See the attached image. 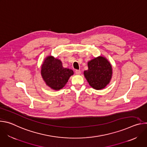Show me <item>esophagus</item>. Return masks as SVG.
I'll list each match as a JSON object with an SVG mask.
<instances>
[{"label": "esophagus", "mask_w": 147, "mask_h": 147, "mask_svg": "<svg viewBox=\"0 0 147 147\" xmlns=\"http://www.w3.org/2000/svg\"><path fill=\"white\" fill-rule=\"evenodd\" d=\"M75 73H76V74L79 75V74H81V71H80V70H76L75 71Z\"/></svg>", "instance_id": "esophagus-1"}]
</instances>
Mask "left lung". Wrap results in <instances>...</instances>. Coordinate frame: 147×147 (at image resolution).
I'll return each mask as SVG.
<instances>
[{
    "instance_id": "left-lung-1",
    "label": "left lung",
    "mask_w": 147,
    "mask_h": 147,
    "mask_svg": "<svg viewBox=\"0 0 147 147\" xmlns=\"http://www.w3.org/2000/svg\"><path fill=\"white\" fill-rule=\"evenodd\" d=\"M88 67L84 75L91 87L100 90L109 84L113 72L111 63L106 57L100 56L88 61Z\"/></svg>"
}]
</instances>
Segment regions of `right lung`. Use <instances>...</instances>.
Masks as SVG:
<instances>
[{
	"instance_id": "obj_1",
	"label": "right lung",
	"mask_w": 147,
	"mask_h": 147,
	"mask_svg": "<svg viewBox=\"0 0 147 147\" xmlns=\"http://www.w3.org/2000/svg\"><path fill=\"white\" fill-rule=\"evenodd\" d=\"M40 68L41 76L47 86L56 91L63 88L74 74L72 70L63 67L60 60L51 55L44 59Z\"/></svg>"
}]
</instances>
